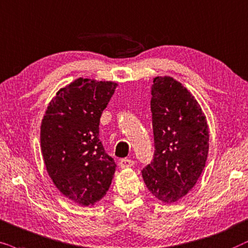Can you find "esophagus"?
<instances>
[{
	"label": "esophagus",
	"instance_id": "esophagus-1",
	"mask_svg": "<svg viewBox=\"0 0 248 248\" xmlns=\"http://www.w3.org/2000/svg\"><path fill=\"white\" fill-rule=\"evenodd\" d=\"M135 164V162L133 160H130V158H121L120 162H119V166H120L121 169H124V168H129V167H133Z\"/></svg>",
	"mask_w": 248,
	"mask_h": 248
}]
</instances>
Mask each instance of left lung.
<instances>
[{
  "label": "left lung",
  "mask_w": 248,
  "mask_h": 248,
  "mask_svg": "<svg viewBox=\"0 0 248 248\" xmlns=\"http://www.w3.org/2000/svg\"><path fill=\"white\" fill-rule=\"evenodd\" d=\"M151 94L154 154L141 176L156 199L176 202L204 170L209 127L197 101L173 78H154Z\"/></svg>",
  "instance_id": "left-lung-1"
}]
</instances>
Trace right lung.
Masks as SVG:
<instances>
[{
  "label": "right lung",
  "mask_w": 248,
  "mask_h": 248,
  "mask_svg": "<svg viewBox=\"0 0 248 248\" xmlns=\"http://www.w3.org/2000/svg\"><path fill=\"white\" fill-rule=\"evenodd\" d=\"M115 87L111 81L76 79L53 98L42 121L46 170L64 196L84 206L105 195L117 168L98 127Z\"/></svg>",
  "instance_id": "add662e5"
}]
</instances>
